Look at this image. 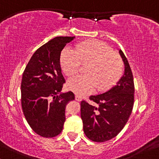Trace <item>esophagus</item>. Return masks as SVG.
<instances>
[{"label":"esophagus","instance_id":"obj_1","mask_svg":"<svg viewBox=\"0 0 159 159\" xmlns=\"http://www.w3.org/2000/svg\"><path fill=\"white\" fill-rule=\"evenodd\" d=\"M75 100L78 101H81V98H82L81 95H79L78 94H75Z\"/></svg>","mask_w":159,"mask_h":159}]
</instances>
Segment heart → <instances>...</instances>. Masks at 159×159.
<instances>
[{"label": "heart", "mask_w": 159, "mask_h": 159, "mask_svg": "<svg viewBox=\"0 0 159 159\" xmlns=\"http://www.w3.org/2000/svg\"><path fill=\"white\" fill-rule=\"evenodd\" d=\"M82 64H87V74L75 76L68 83L69 88L80 95L88 94L95 87L98 92L107 90L119 80L124 70L121 55L100 41L82 42L75 50L66 48L62 51L61 68L69 77L78 74Z\"/></svg>", "instance_id": "b5f03b06"}]
</instances>
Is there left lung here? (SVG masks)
<instances>
[{
	"instance_id": "obj_1",
	"label": "left lung",
	"mask_w": 159,
	"mask_h": 159,
	"mask_svg": "<svg viewBox=\"0 0 159 159\" xmlns=\"http://www.w3.org/2000/svg\"><path fill=\"white\" fill-rule=\"evenodd\" d=\"M125 66L124 73L113 87L103 94L91 95L89 100L98 107L81 102V117L86 136L95 142H104L122 130L134 104L135 86L133 72L127 58L119 50Z\"/></svg>"
}]
</instances>
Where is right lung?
<instances>
[{
  "label": "right lung",
  "mask_w": 159,
  "mask_h": 159,
  "mask_svg": "<svg viewBox=\"0 0 159 159\" xmlns=\"http://www.w3.org/2000/svg\"><path fill=\"white\" fill-rule=\"evenodd\" d=\"M75 37H59L35 52L23 73L21 106L26 121L36 134L52 138L63 129L65 109L75 95L61 93L65 79L61 72V52Z\"/></svg>",
  "instance_id": "right-lung-1"
}]
</instances>
